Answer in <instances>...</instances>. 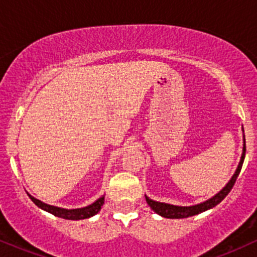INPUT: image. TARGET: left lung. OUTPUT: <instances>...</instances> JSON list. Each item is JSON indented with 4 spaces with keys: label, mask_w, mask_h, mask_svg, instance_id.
I'll return each mask as SVG.
<instances>
[{
    "label": "left lung",
    "mask_w": 257,
    "mask_h": 257,
    "mask_svg": "<svg viewBox=\"0 0 257 257\" xmlns=\"http://www.w3.org/2000/svg\"><path fill=\"white\" fill-rule=\"evenodd\" d=\"M243 133H244V129H243ZM244 158H245V137H244L243 134V152H241L239 164H238L237 169H235V172L233 174L231 180L227 182L225 187H223L220 192H217L215 196L211 197V198H209L208 200H205V202H202L199 203V204L190 205V206L174 205V204H168V203H163V202H157V200L149 198V197L145 194L147 204L150 205V208H151L156 214L161 215V216L163 217H167V219H185V217L194 216V215H198L200 213H203V211L209 210V209L214 208V206L219 204L221 200L225 198L227 194L229 193V191L232 190L233 185H234L235 180H237L238 175H239L240 173Z\"/></svg>",
    "instance_id": "obj_1"
}]
</instances>
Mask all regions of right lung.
Returning <instances> with one entry per match:
<instances>
[{"instance_id":"obj_1","label":"right lung","mask_w":257,"mask_h":257,"mask_svg":"<svg viewBox=\"0 0 257 257\" xmlns=\"http://www.w3.org/2000/svg\"><path fill=\"white\" fill-rule=\"evenodd\" d=\"M28 196L30 197V199L32 202L36 204L38 208H41L44 211H48L54 215V216L61 217V219H66V220H83V219H89V217L94 216L95 214H98L101 209L102 204L105 202V196L100 197L95 200L94 203H91L90 205L83 206V208H77V209H64V208H59V206H54V205H49L46 204V203L41 202L40 199L35 198L32 197L31 194L28 193Z\"/></svg>"}]
</instances>
